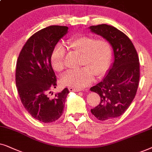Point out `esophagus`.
Segmentation results:
<instances>
[{"label":"esophagus","instance_id":"1","mask_svg":"<svg viewBox=\"0 0 152 152\" xmlns=\"http://www.w3.org/2000/svg\"><path fill=\"white\" fill-rule=\"evenodd\" d=\"M69 90L70 92H79V91H81L79 90V89H76L74 88H69Z\"/></svg>","mask_w":152,"mask_h":152}]
</instances>
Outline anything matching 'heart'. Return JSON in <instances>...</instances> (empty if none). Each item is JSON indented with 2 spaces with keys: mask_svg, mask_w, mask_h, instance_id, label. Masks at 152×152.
<instances>
[{
  "mask_svg": "<svg viewBox=\"0 0 152 152\" xmlns=\"http://www.w3.org/2000/svg\"><path fill=\"white\" fill-rule=\"evenodd\" d=\"M68 46L75 52L81 54L80 66L76 71H69L61 78L64 86L81 89L92 83L96 78H102L108 71L112 58V48L105 39H96L90 36L82 35L67 42ZM64 50L60 45L53 48L50 55V64L56 72L64 69Z\"/></svg>",
  "mask_w": 152,
  "mask_h": 152,
  "instance_id": "1",
  "label": "heart"
}]
</instances>
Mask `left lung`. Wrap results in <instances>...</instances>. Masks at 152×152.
<instances>
[{"mask_svg":"<svg viewBox=\"0 0 152 152\" xmlns=\"http://www.w3.org/2000/svg\"><path fill=\"white\" fill-rule=\"evenodd\" d=\"M88 28L113 48L114 61L104 79L90 88L101 98L99 104L91 109L92 114L99 120H112L124 114L136 94L140 79L138 56L130 39L116 28L101 24Z\"/></svg>","mask_w":152,"mask_h":152,"instance_id":"1","label":"left lung"}]
</instances>
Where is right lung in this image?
<instances>
[{
    "label": "right lung",
    "mask_w": 152,
    "mask_h": 152,
    "mask_svg": "<svg viewBox=\"0 0 152 152\" xmlns=\"http://www.w3.org/2000/svg\"><path fill=\"white\" fill-rule=\"evenodd\" d=\"M68 29L50 26L40 30L28 39L17 60L16 86L21 103L32 117L44 123L60 118L69 93L66 88L53 96L48 95L57 86L50 55Z\"/></svg>",
    "instance_id": "right-lung-1"
}]
</instances>
